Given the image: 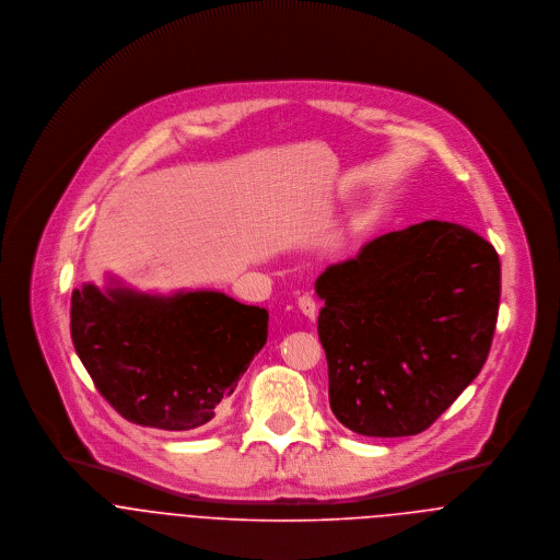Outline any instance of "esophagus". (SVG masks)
Masks as SVG:
<instances>
[{
	"instance_id": "34e87169",
	"label": "esophagus",
	"mask_w": 560,
	"mask_h": 560,
	"mask_svg": "<svg viewBox=\"0 0 560 560\" xmlns=\"http://www.w3.org/2000/svg\"><path fill=\"white\" fill-rule=\"evenodd\" d=\"M298 306L302 311V315H306L308 319H315L317 317V302L311 298V295H302L298 300Z\"/></svg>"
}]
</instances>
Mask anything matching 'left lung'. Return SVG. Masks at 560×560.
Segmentation results:
<instances>
[{
  "instance_id": "left-lung-1",
  "label": "left lung",
  "mask_w": 560,
  "mask_h": 560,
  "mask_svg": "<svg viewBox=\"0 0 560 560\" xmlns=\"http://www.w3.org/2000/svg\"><path fill=\"white\" fill-rule=\"evenodd\" d=\"M329 405L369 438L431 427L487 360L500 260L475 231L427 220L366 243L315 282Z\"/></svg>"
}]
</instances>
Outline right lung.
<instances>
[{"label": "right lung", "instance_id": "right-lung-1", "mask_svg": "<svg viewBox=\"0 0 560 560\" xmlns=\"http://www.w3.org/2000/svg\"><path fill=\"white\" fill-rule=\"evenodd\" d=\"M269 313L220 291L81 284L71 336L96 390L129 422L189 431L215 416L267 342Z\"/></svg>", "mask_w": 560, "mask_h": 560}]
</instances>
